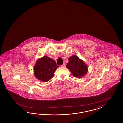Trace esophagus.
Instances as JSON below:
<instances>
[{"label":"esophagus","instance_id":"esophagus-1","mask_svg":"<svg viewBox=\"0 0 123 123\" xmlns=\"http://www.w3.org/2000/svg\"><path fill=\"white\" fill-rule=\"evenodd\" d=\"M65 66H66V64H65V63H64L62 65H61V67H65Z\"/></svg>","mask_w":123,"mask_h":123}]
</instances>
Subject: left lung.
I'll return each instance as SVG.
<instances>
[{
  "instance_id": "1",
  "label": "left lung",
  "mask_w": 123,
  "mask_h": 123,
  "mask_svg": "<svg viewBox=\"0 0 123 123\" xmlns=\"http://www.w3.org/2000/svg\"><path fill=\"white\" fill-rule=\"evenodd\" d=\"M66 68L68 69L74 76L81 78L86 74L88 71V65L77 55H72L68 58Z\"/></svg>"
}]
</instances>
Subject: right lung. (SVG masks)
Here are the masks:
<instances>
[{
	"instance_id": "add662e5",
	"label": "right lung",
	"mask_w": 123,
	"mask_h": 123,
	"mask_svg": "<svg viewBox=\"0 0 123 123\" xmlns=\"http://www.w3.org/2000/svg\"><path fill=\"white\" fill-rule=\"evenodd\" d=\"M58 67L55 60L44 56L36 61L34 66V74L38 80L46 82L52 78Z\"/></svg>"
}]
</instances>
